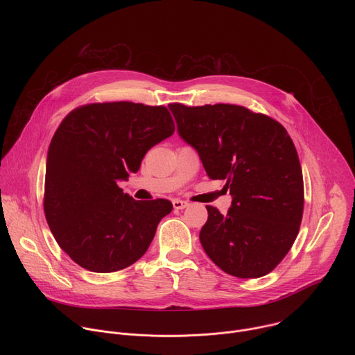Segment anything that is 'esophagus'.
<instances>
[{"label":"esophagus","mask_w":355,"mask_h":355,"mask_svg":"<svg viewBox=\"0 0 355 355\" xmlns=\"http://www.w3.org/2000/svg\"><path fill=\"white\" fill-rule=\"evenodd\" d=\"M189 204L187 200H181V199H174L173 200V207H174V209H184V208H187Z\"/></svg>","instance_id":"esophagus-1"}]
</instances>
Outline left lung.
I'll return each instance as SVG.
<instances>
[{"mask_svg": "<svg viewBox=\"0 0 355 355\" xmlns=\"http://www.w3.org/2000/svg\"><path fill=\"white\" fill-rule=\"evenodd\" d=\"M180 136L212 180H225L232 207H207L199 240L226 274L260 278L291 250L303 215V177L295 144L275 119L240 105L170 104Z\"/></svg>", "mask_w": 355, "mask_h": 355, "instance_id": "obj_1", "label": "left lung"}]
</instances>
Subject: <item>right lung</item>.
Here are the masks:
<instances>
[{
  "mask_svg": "<svg viewBox=\"0 0 355 355\" xmlns=\"http://www.w3.org/2000/svg\"><path fill=\"white\" fill-rule=\"evenodd\" d=\"M174 129L166 107L128 101L87 104L62 121L47 151L43 209L58 244L80 267L115 272L147 251L173 204L136 200L118 181Z\"/></svg>",
  "mask_w": 355,
  "mask_h": 355,
  "instance_id": "right-lung-1",
  "label": "right lung"
}]
</instances>
